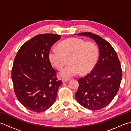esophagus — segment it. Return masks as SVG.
<instances>
[{
  "label": "esophagus",
  "instance_id": "obj_1",
  "mask_svg": "<svg viewBox=\"0 0 131 131\" xmlns=\"http://www.w3.org/2000/svg\"><path fill=\"white\" fill-rule=\"evenodd\" d=\"M70 80V79H66V78H63L62 79V82H63V83H65V82H68L69 80Z\"/></svg>",
  "mask_w": 131,
  "mask_h": 131
}]
</instances>
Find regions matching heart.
Masks as SVG:
<instances>
[{
	"instance_id": "b5f03b06",
	"label": "heart",
	"mask_w": 131,
	"mask_h": 131,
	"mask_svg": "<svg viewBox=\"0 0 131 131\" xmlns=\"http://www.w3.org/2000/svg\"><path fill=\"white\" fill-rule=\"evenodd\" d=\"M52 48L48 54L52 65L58 70L62 69L68 60L69 65L61 70L60 75L70 78L80 73L90 72L96 65L99 57V48L93 41H85L79 38H71Z\"/></svg>"
}]
</instances>
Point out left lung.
<instances>
[{
	"mask_svg": "<svg viewBox=\"0 0 131 131\" xmlns=\"http://www.w3.org/2000/svg\"><path fill=\"white\" fill-rule=\"evenodd\" d=\"M77 35L87 36L96 41L99 58L91 73L78 79L79 88L75 96L84 107L91 110L101 109L112 102L120 87V61L111 44L98 35L90 32Z\"/></svg>",
	"mask_w": 131,
	"mask_h": 131,
	"instance_id": "1",
	"label": "left lung"
}]
</instances>
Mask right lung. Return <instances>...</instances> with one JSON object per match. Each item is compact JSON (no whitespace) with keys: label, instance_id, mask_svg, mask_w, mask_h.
I'll return each mask as SVG.
<instances>
[{"label":"right lung","instance_id":"add662e5","mask_svg":"<svg viewBox=\"0 0 131 131\" xmlns=\"http://www.w3.org/2000/svg\"><path fill=\"white\" fill-rule=\"evenodd\" d=\"M60 39L54 34L36 35L21 46L14 60L11 78L15 94L24 107L34 112L51 107L62 84L48 57L51 47Z\"/></svg>","mask_w":131,"mask_h":131}]
</instances>
